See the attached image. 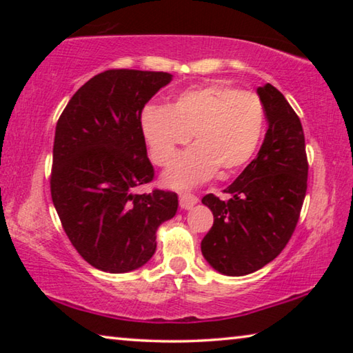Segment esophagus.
<instances>
[{"label":"esophagus","mask_w":353,"mask_h":353,"mask_svg":"<svg viewBox=\"0 0 353 353\" xmlns=\"http://www.w3.org/2000/svg\"><path fill=\"white\" fill-rule=\"evenodd\" d=\"M198 202V198L193 194H188V193H181L179 194V205L183 210H190V208H193V205Z\"/></svg>","instance_id":"34e87169"}]
</instances>
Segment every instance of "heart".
I'll use <instances>...</instances> for the list:
<instances>
[{
    "label": "heart",
    "mask_w": 353,
    "mask_h": 353,
    "mask_svg": "<svg viewBox=\"0 0 353 353\" xmlns=\"http://www.w3.org/2000/svg\"><path fill=\"white\" fill-rule=\"evenodd\" d=\"M259 94L212 82L176 94L168 107L146 105L141 132L155 165L168 166L194 135L196 147L166 171L165 183L187 188L219 171L229 177L246 166L265 132Z\"/></svg>",
    "instance_id": "obj_1"
}]
</instances>
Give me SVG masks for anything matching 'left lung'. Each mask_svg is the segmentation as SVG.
<instances>
[{
    "label": "left lung",
    "instance_id": "obj_1",
    "mask_svg": "<svg viewBox=\"0 0 353 353\" xmlns=\"http://www.w3.org/2000/svg\"><path fill=\"white\" fill-rule=\"evenodd\" d=\"M268 130L259 155L224 190L205 194L213 225L201 243L204 259L225 276H246L272 261L294 234L307 193L305 137L297 113L271 83L260 87Z\"/></svg>",
    "mask_w": 353,
    "mask_h": 353
}]
</instances>
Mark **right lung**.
<instances>
[{
  "instance_id": "add662e5",
  "label": "right lung",
  "mask_w": 353,
  "mask_h": 353,
  "mask_svg": "<svg viewBox=\"0 0 353 353\" xmlns=\"http://www.w3.org/2000/svg\"><path fill=\"white\" fill-rule=\"evenodd\" d=\"M170 81L163 71L107 70L83 83L57 121L52 204L71 244L97 270L119 274L145 265L159 225L177 212L174 191L135 193L154 179L143 107Z\"/></svg>"
}]
</instances>
